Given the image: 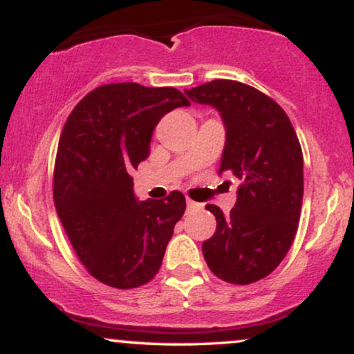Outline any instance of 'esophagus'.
I'll list each match as a JSON object with an SVG mask.
<instances>
[{
	"label": "esophagus",
	"instance_id": "obj_1",
	"mask_svg": "<svg viewBox=\"0 0 354 354\" xmlns=\"http://www.w3.org/2000/svg\"><path fill=\"white\" fill-rule=\"evenodd\" d=\"M186 206H188V209H198V208H201L200 203H196V201H193V200H186Z\"/></svg>",
	"mask_w": 354,
	"mask_h": 354
}]
</instances>
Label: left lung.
Listing matches in <instances>:
<instances>
[{"mask_svg":"<svg viewBox=\"0 0 354 354\" xmlns=\"http://www.w3.org/2000/svg\"><path fill=\"white\" fill-rule=\"evenodd\" d=\"M194 103L213 106L226 129L219 173L239 181L230 214L206 205L216 231L203 241L209 270L223 281L250 284L283 261L298 230L303 205V153L290 118L253 86L214 80L185 89Z\"/></svg>","mask_w":354,"mask_h":354,"instance_id":"8db88e82","label":"left lung"}]
</instances>
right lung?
<instances>
[{
    "instance_id": "obj_1",
    "label": "right lung",
    "mask_w": 354,
    "mask_h": 354,
    "mask_svg": "<svg viewBox=\"0 0 354 354\" xmlns=\"http://www.w3.org/2000/svg\"><path fill=\"white\" fill-rule=\"evenodd\" d=\"M189 101L174 88L115 83L76 104L61 131L53 196L89 274L129 290L154 278L186 209L183 193L140 201L129 173L149 154L156 124Z\"/></svg>"
}]
</instances>
